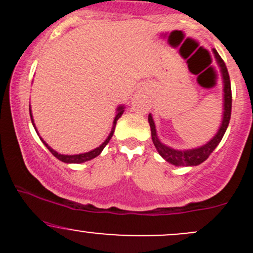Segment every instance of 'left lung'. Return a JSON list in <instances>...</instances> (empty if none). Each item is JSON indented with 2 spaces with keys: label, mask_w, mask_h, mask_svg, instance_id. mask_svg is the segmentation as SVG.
<instances>
[{
  "label": "left lung",
  "mask_w": 253,
  "mask_h": 253,
  "mask_svg": "<svg viewBox=\"0 0 253 253\" xmlns=\"http://www.w3.org/2000/svg\"><path fill=\"white\" fill-rule=\"evenodd\" d=\"M214 57H215L216 63L220 67L221 77H223V85H224V108H223V119H221L220 127H219L218 132H216L215 136L211 139L209 142H207L206 144L201 145L198 148H193V149H174L171 147H168L164 143L159 141L157 136V129H155V124L153 116L149 114L148 116V122H149L150 131H152V139L154 143L155 148H157L158 153L167 160L170 164L175 165V167H196V165L202 164L205 160L208 159L209 155L213 153V150L215 149L216 145L219 144L221 141V138L224 137L226 128L229 126V121H230L231 116V85H230V77H229L228 68H226L225 62L223 61V58L219 56V53L216 52V50L213 48Z\"/></svg>",
  "instance_id": "1"
}]
</instances>
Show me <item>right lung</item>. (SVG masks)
Instances as JSON below:
<instances>
[{"label":"right lung","mask_w":253,"mask_h":253,"mask_svg":"<svg viewBox=\"0 0 253 253\" xmlns=\"http://www.w3.org/2000/svg\"><path fill=\"white\" fill-rule=\"evenodd\" d=\"M124 105H120L119 108H117V114H116V116H115V119H114V124H112V128H111V132H110V134H109L108 136V138L105 139V141H104V143L103 144H100L99 145L98 148H95V149H93V150H90V152H86V153H82V154H75V155H65V154H60V153H57L56 152V150H53L52 148L51 147H48V144L46 142L44 141V139L42 138V137H40V139H42V142L44 143L45 145H46V148L48 150H50L51 153H52V155L53 157H56L57 158L58 160H61V162H63V163H67V164H81V163H84V162H88V160H91V159H94V158H96L98 157L99 154H100L101 152H103V149L104 148H105V145L108 144L109 143V141H110L111 139V137H112V134H114V131H115V126H116V122H117V120L120 119V117H121V115L124 114ZM29 112H30V119H32V124H33V126H34V128H35V131H37V133H38V129H37V127H35V125H34V120H33V115H32V109H30V105H29Z\"/></svg>","instance_id":"right-lung-1"}]
</instances>
